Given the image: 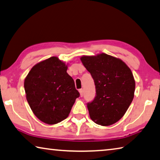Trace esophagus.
I'll return each mask as SVG.
<instances>
[{"label": "esophagus", "instance_id": "1", "mask_svg": "<svg viewBox=\"0 0 160 160\" xmlns=\"http://www.w3.org/2000/svg\"><path fill=\"white\" fill-rule=\"evenodd\" d=\"M79 92H80V97H82V96H83V90L80 89Z\"/></svg>", "mask_w": 160, "mask_h": 160}]
</instances>
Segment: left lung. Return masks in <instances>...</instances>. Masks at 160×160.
Masks as SVG:
<instances>
[{"mask_svg":"<svg viewBox=\"0 0 160 160\" xmlns=\"http://www.w3.org/2000/svg\"><path fill=\"white\" fill-rule=\"evenodd\" d=\"M80 60L95 85V98L87 104L91 120L102 126L113 125L132 102L135 90L132 72L122 60L105 53Z\"/></svg>","mask_w":160,"mask_h":160,"instance_id":"8db88e82","label":"left lung"}]
</instances>
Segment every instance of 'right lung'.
I'll list each match as a JSON object with an SVG mask.
<instances>
[{"instance_id": "1", "label": "right lung", "mask_w": 160, "mask_h": 160, "mask_svg": "<svg viewBox=\"0 0 160 160\" xmlns=\"http://www.w3.org/2000/svg\"><path fill=\"white\" fill-rule=\"evenodd\" d=\"M68 66L51 57L31 68L24 81L28 102L40 121L54 125L66 119L80 93Z\"/></svg>"}]
</instances>
